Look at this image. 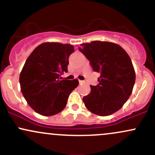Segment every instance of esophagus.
I'll list each match as a JSON object with an SVG mask.
<instances>
[{
  "instance_id": "obj_1",
  "label": "esophagus",
  "mask_w": 155,
  "mask_h": 155,
  "mask_svg": "<svg viewBox=\"0 0 155 155\" xmlns=\"http://www.w3.org/2000/svg\"><path fill=\"white\" fill-rule=\"evenodd\" d=\"M79 83L84 84V83H85V81H84V80H79Z\"/></svg>"
}]
</instances>
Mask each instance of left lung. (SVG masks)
<instances>
[{"instance_id":"obj_1","label":"left lung","mask_w":155,"mask_h":155,"mask_svg":"<svg viewBox=\"0 0 155 155\" xmlns=\"http://www.w3.org/2000/svg\"><path fill=\"white\" fill-rule=\"evenodd\" d=\"M81 46L79 50L94 71L101 74L98 84L90 85V94L83 97L85 106L96 115H111L122 107L132 93L136 81L132 61L116 44L95 41Z\"/></svg>"}]
</instances>
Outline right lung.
<instances>
[{
	"label": "right lung",
	"mask_w": 155,
	"mask_h": 155,
	"mask_svg": "<svg viewBox=\"0 0 155 155\" xmlns=\"http://www.w3.org/2000/svg\"><path fill=\"white\" fill-rule=\"evenodd\" d=\"M71 44L44 43L30 54L19 76L21 91L28 105L43 116L63 111L68 98L79 84L77 79H62L68 72Z\"/></svg>",
	"instance_id": "1"
}]
</instances>
